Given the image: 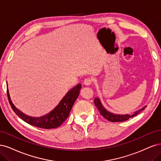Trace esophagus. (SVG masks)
I'll list each match as a JSON object with an SVG mask.
<instances>
[{
	"label": "esophagus",
	"instance_id": "1",
	"mask_svg": "<svg viewBox=\"0 0 161 161\" xmlns=\"http://www.w3.org/2000/svg\"><path fill=\"white\" fill-rule=\"evenodd\" d=\"M93 81V80L92 78H91V77H87V78H86L84 81V84L86 86H90V84H92V83Z\"/></svg>",
	"mask_w": 161,
	"mask_h": 161
}]
</instances>
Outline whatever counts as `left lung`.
<instances>
[{
	"instance_id": "left-lung-1",
	"label": "left lung",
	"mask_w": 161,
	"mask_h": 161,
	"mask_svg": "<svg viewBox=\"0 0 161 161\" xmlns=\"http://www.w3.org/2000/svg\"><path fill=\"white\" fill-rule=\"evenodd\" d=\"M94 103L96 107L97 108V110H99L100 114L108 121L110 122H124L126 121L127 120H128L129 118H133L134 116H136L138 113H140L141 111H142L144 108H142L141 110H140L136 112H134V114L132 115H118V114H114L112 113H110L108 112L106 109L103 107V106L102 105V103L99 100V98L96 97L94 99Z\"/></svg>"
}]
</instances>
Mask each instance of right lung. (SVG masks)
<instances>
[{
	"instance_id": "obj_1",
	"label": "right lung",
	"mask_w": 161,
	"mask_h": 161,
	"mask_svg": "<svg viewBox=\"0 0 161 161\" xmlns=\"http://www.w3.org/2000/svg\"><path fill=\"white\" fill-rule=\"evenodd\" d=\"M81 88V85L80 84L74 87L67 93L59 104L54 108V110L50 112L47 114L39 118L30 117L20 112L12 103L8 89L7 90V93L9 103L13 110L20 119H22L25 122L36 127L45 129H51L59 126L69 116L71 108L73 106L77 97L79 96Z\"/></svg>"
}]
</instances>
